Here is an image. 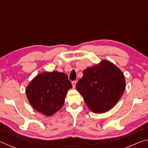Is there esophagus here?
<instances>
[{
    "label": "esophagus",
    "instance_id": "1",
    "mask_svg": "<svg viewBox=\"0 0 148 148\" xmlns=\"http://www.w3.org/2000/svg\"><path fill=\"white\" fill-rule=\"evenodd\" d=\"M76 81H73L72 82V86H73V88H75V87H76Z\"/></svg>",
    "mask_w": 148,
    "mask_h": 148
}]
</instances>
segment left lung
Instances as JSON below:
<instances>
[{
    "label": "left lung",
    "mask_w": 148,
    "mask_h": 148,
    "mask_svg": "<svg viewBox=\"0 0 148 148\" xmlns=\"http://www.w3.org/2000/svg\"><path fill=\"white\" fill-rule=\"evenodd\" d=\"M124 74L116 65L108 60L84 71L76 85L87 106L95 114L111 110L121 98L125 89Z\"/></svg>",
    "instance_id": "left-lung-1"
}]
</instances>
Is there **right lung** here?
<instances>
[{"label":"right lung","mask_w":148,"mask_h":148,"mask_svg":"<svg viewBox=\"0 0 148 148\" xmlns=\"http://www.w3.org/2000/svg\"><path fill=\"white\" fill-rule=\"evenodd\" d=\"M72 87L65 73L44 72L31 80L25 90L26 96L34 110L51 116L63 106L67 91Z\"/></svg>","instance_id":"add662e5"}]
</instances>
